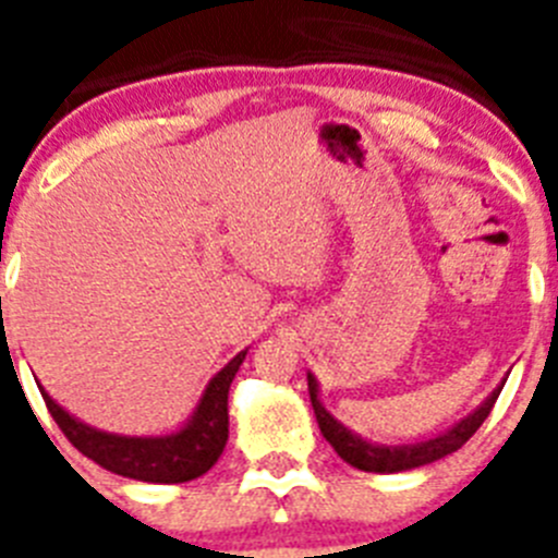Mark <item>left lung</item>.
<instances>
[{
    "instance_id": "8db88e82",
    "label": "left lung",
    "mask_w": 558,
    "mask_h": 558,
    "mask_svg": "<svg viewBox=\"0 0 558 558\" xmlns=\"http://www.w3.org/2000/svg\"><path fill=\"white\" fill-rule=\"evenodd\" d=\"M307 388H310V402H313L315 418H318V427H322L324 438L335 447L340 458L352 466L363 472H405L416 470V466H425V463L438 461V458L450 456V452L461 450L472 436H475L477 427L483 425V418L489 416L492 408H495L497 397H500L502 386L486 397L477 411H472L470 416L461 418L456 427H450L447 433L436 438H427V441H416V445H399V447H386V445H372L366 438H360L357 433H352L349 427H343L327 408L322 405L318 399V383H315L313 374H307Z\"/></svg>"
}]
</instances>
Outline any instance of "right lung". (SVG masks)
<instances>
[{"instance_id": "obj_1", "label": "right lung", "mask_w": 558, "mask_h": 558, "mask_svg": "<svg viewBox=\"0 0 558 558\" xmlns=\"http://www.w3.org/2000/svg\"><path fill=\"white\" fill-rule=\"evenodd\" d=\"M243 360L245 352H240L209 379L190 422L170 436H117L95 430L69 416L47 391H41V397L63 436L102 470L133 481L186 483L209 472L229 441V388Z\"/></svg>"}]
</instances>
